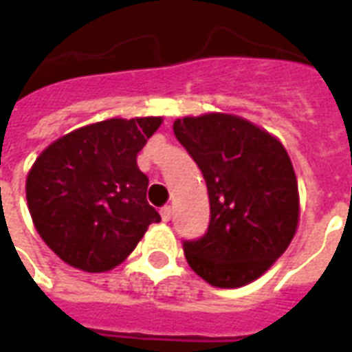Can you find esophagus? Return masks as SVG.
<instances>
[{
	"label": "esophagus",
	"mask_w": 352,
	"mask_h": 352,
	"mask_svg": "<svg viewBox=\"0 0 352 352\" xmlns=\"http://www.w3.org/2000/svg\"><path fill=\"white\" fill-rule=\"evenodd\" d=\"M160 216H162V221H170L171 216H173L171 206H162V208H160Z\"/></svg>",
	"instance_id": "34e87169"
}]
</instances>
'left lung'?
<instances>
[{
  "instance_id": "left-lung-1",
  "label": "left lung",
  "mask_w": 352,
  "mask_h": 352,
  "mask_svg": "<svg viewBox=\"0 0 352 352\" xmlns=\"http://www.w3.org/2000/svg\"><path fill=\"white\" fill-rule=\"evenodd\" d=\"M173 133L205 177L210 223L184 256L216 288H240L288 249L299 221L297 179L280 142L243 118H182Z\"/></svg>"
}]
</instances>
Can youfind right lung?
Segmentation results:
<instances>
[{"instance_id": "obj_1", "label": "right lung", "mask_w": 352, "mask_h": 352, "mask_svg": "<svg viewBox=\"0 0 352 352\" xmlns=\"http://www.w3.org/2000/svg\"><path fill=\"white\" fill-rule=\"evenodd\" d=\"M162 118H112L53 142L25 182L33 223L58 258L88 273L109 272L133 253L160 216L146 199L136 155Z\"/></svg>"}]
</instances>
